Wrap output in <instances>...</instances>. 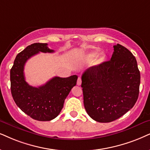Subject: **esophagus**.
I'll list each match as a JSON object with an SVG mask.
<instances>
[{
  "instance_id": "34e87169",
  "label": "esophagus",
  "mask_w": 150,
  "mask_h": 150,
  "mask_svg": "<svg viewBox=\"0 0 150 150\" xmlns=\"http://www.w3.org/2000/svg\"><path fill=\"white\" fill-rule=\"evenodd\" d=\"M81 77H78V79H77V84L78 85V86H80L81 85Z\"/></svg>"
}]
</instances>
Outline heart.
I'll return each mask as SVG.
<instances>
[{"label":"heart","mask_w":150,"mask_h":150,"mask_svg":"<svg viewBox=\"0 0 150 150\" xmlns=\"http://www.w3.org/2000/svg\"><path fill=\"white\" fill-rule=\"evenodd\" d=\"M100 50H94L91 51V52H88V54H86V55L85 56L84 60L86 62H91L92 60H93L95 58V64L96 65H100L102 63H103L106 59V54L104 52H100L99 54Z\"/></svg>","instance_id":"b5f03b06"}]
</instances>
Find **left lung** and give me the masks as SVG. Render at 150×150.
<instances>
[{"instance_id":"obj_1","label":"left lung","mask_w":150,"mask_h":150,"mask_svg":"<svg viewBox=\"0 0 150 150\" xmlns=\"http://www.w3.org/2000/svg\"><path fill=\"white\" fill-rule=\"evenodd\" d=\"M109 61L89 68L82 74L85 109L99 122H110L134 107L139 94L141 75L132 53L120 44L113 45Z\"/></svg>"}]
</instances>
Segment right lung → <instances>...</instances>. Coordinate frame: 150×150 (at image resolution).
I'll return each instance as SVG.
<instances>
[{"label":"right lung","instance_id":"1","mask_svg":"<svg viewBox=\"0 0 150 150\" xmlns=\"http://www.w3.org/2000/svg\"><path fill=\"white\" fill-rule=\"evenodd\" d=\"M41 52H53L47 43H35L17 54L10 70L11 92L16 105L32 118L49 121L55 118L64 107V100L77 84V75L54 77L43 86L33 87L26 82L24 66L32 57Z\"/></svg>","mask_w":150,"mask_h":150}]
</instances>
